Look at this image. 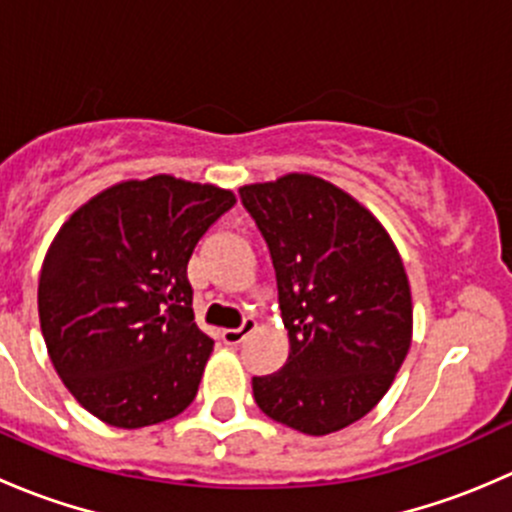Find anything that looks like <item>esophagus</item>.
I'll use <instances>...</instances> for the list:
<instances>
[{
    "label": "esophagus",
    "instance_id": "1",
    "mask_svg": "<svg viewBox=\"0 0 512 512\" xmlns=\"http://www.w3.org/2000/svg\"><path fill=\"white\" fill-rule=\"evenodd\" d=\"M255 327H257L255 319L245 317V322H242L237 329H223V342L230 344V347H235V344H240Z\"/></svg>",
    "mask_w": 512,
    "mask_h": 512
}]
</instances>
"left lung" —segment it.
<instances>
[{"label":"left lung","instance_id":"1","mask_svg":"<svg viewBox=\"0 0 512 512\" xmlns=\"http://www.w3.org/2000/svg\"><path fill=\"white\" fill-rule=\"evenodd\" d=\"M277 277L287 364L252 379L257 406L309 436L347 428L389 391L411 347V289L386 230L314 175L240 188Z\"/></svg>","mask_w":512,"mask_h":512}]
</instances>
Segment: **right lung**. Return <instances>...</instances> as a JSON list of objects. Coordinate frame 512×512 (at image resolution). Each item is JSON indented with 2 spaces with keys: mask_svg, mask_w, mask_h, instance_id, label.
<instances>
[{
  "mask_svg": "<svg viewBox=\"0 0 512 512\" xmlns=\"http://www.w3.org/2000/svg\"><path fill=\"white\" fill-rule=\"evenodd\" d=\"M232 205L230 190L153 175L103 190L54 237L41 334L89 414L143 428L193 404L215 342L193 322L188 262Z\"/></svg>",
  "mask_w": 512,
  "mask_h": 512,
  "instance_id": "obj_1",
  "label": "right lung"
}]
</instances>
